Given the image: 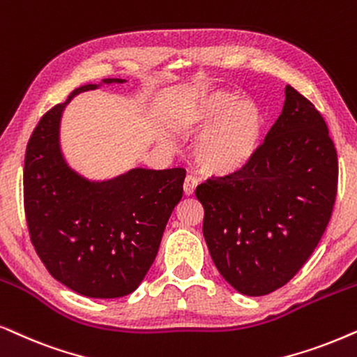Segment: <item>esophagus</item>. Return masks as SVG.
<instances>
[{
	"label": "esophagus",
	"mask_w": 357,
	"mask_h": 357,
	"mask_svg": "<svg viewBox=\"0 0 357 357\" xmlns=\"http://www.w3.org/2000/svg\"><path fill=\"white\" fill-rule=\"evenodd\" d=\"M197 184H199L197 178H194V176H188V178L184 179V186H183L184 194H186V196H192L194 191H196Z\"/></svg>",
	"instance_id": "34e87169"
}]
</instances>
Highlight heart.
Segmentation results:
<instances>
[{"instance_id":"b5f03b06","label":"heart","mask_w":357,"mask_h":357,"mask_svg":"<svg viewBox=\"0 0 357 357\" xmlns=\"http://www.w3.org/2000/svg\"><path fill=\"white\" fill-rule=\"evenodd\" d=\"M179 130L197 132L194 158L204 173L234 174L245 169L258 153L263 114L258 104L220 89L194 94L178 117Z\"/></svg>"}]
</instances>
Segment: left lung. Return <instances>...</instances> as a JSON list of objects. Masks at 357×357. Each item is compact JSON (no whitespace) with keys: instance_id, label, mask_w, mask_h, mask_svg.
I'll list each match as a JSON object with an SVG mask.
<instances>
[{"instance_id":"8db88e82","label":"left lung","mask_w":357,"mask_h":357,"mask_svg":"<svg viewBox=\"0 0 357 357\" xmlns=\"http://www.w3.org/2000/svg\"><path fill=\"white\" fill-rule=\"evenodd\" d=\"M336 191L338 155L325 119L286 86L282 114L251 163L196 189L218 273L251 297L286 286L320 243Z\"/></svg>"}]
</instances>
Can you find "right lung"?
Segmentation results:
<instances>
[{
  "label": "right lung",
  "mask_w": 357,
  "mask_h": 357,
  "mask_svg": "<svg viewBox=\"0 0 357 357\" xmlns=\"http://www.w3.org/2000/svg\"><path fill=\"white\" fill-rule=\"evenodd\" d=\"M98 86L76 88L37 123L24 160V211L32 245L56 281L84 297L116 298L134 292L153 264L186 169L135 168L102 183L71 169L60 150L61 112Z\"/></svg>",
  "instance_id": "add662e5"
}]
</instances>
